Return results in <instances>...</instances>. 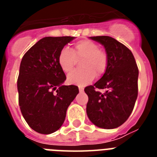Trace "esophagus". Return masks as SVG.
Here are the masks:
<instances>
[{"mask_svg":"<svg viewBox=\"0 0 157 157\" xmlns=\"http://www.w3.org/2000/svg\"><path fill=\"white\" fill-rule=\"evenodd\" d=\"M79 91H80V92H83L84 88L82 86H79Z\"/></svg>","mask_w":157,"mask_h":157,"instance_id":"34e87169","label":"esophagus"}]
</instances>
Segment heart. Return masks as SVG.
Returning a JSON list of instances; mask_svg holds the SVG:
<instances>
[{"mask_svg":"<svg viewBox=\"0 0 157 157\" xmlns=\"http://www.w3.org/2000/svg\"><path fill=\"white\" fill-rule=\"evenodd\" d=\"M82 59L81 69L74 70L67 76L70 84L83 86L103 75L107 66V55L104 50L99 49L98 44L90 40H81L74 44L72 50L63 48L59 53L58 62L64 72L72 70L77 59Z\"/></svg>","mask_w":157,"mask_h":157,"instance_id":"obj_1","label":"heart"}]
</instances>
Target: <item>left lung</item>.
Segmentation results:
<instances>
[{
  "label": "left lung",
  "mask_w": 157,
  "mask_h": 157,
  "mask_svg": "<svg viewBox=\"0 0 157 157\" xmlns=\"http://www.w3.org/2000/svg\"><path fill=\"white\" fill-rule=\"evenodd\" d=\"M104 46L107 66L103 76L94 86H87L86 112L96 126L114 129L121 125L131 114L138 97L139 69L132 52L114 38L91 36ZM98 89H105L101 93Z\"/></svg>",
  "instance_id": "obj_1"
}]
</instances>
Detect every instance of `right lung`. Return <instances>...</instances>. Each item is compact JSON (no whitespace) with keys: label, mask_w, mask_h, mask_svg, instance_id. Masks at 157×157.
<instances>
[{"label":"right lung","mask_w":157,"mask_h":157,"mask_svg":"<svg viewBox=\"0 0 157 157\" xmlns=\"http://www.w3.org/2000/svg\"><path fill=\"white\" fill-rule=\"evenodd\" d=\"M74 36H47L23 55L17 86L23 118L37 133L52 134L63 124L67 107L79 93L64 86L66 76L58 62L59 51Z\"/></svg>","instance_id":"obj_1"}]
</instances>
